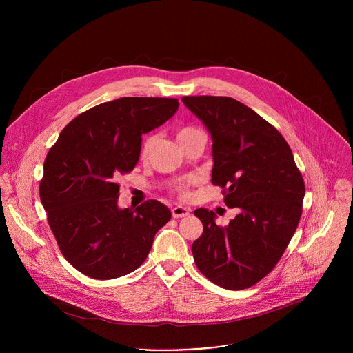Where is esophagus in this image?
I'll list each match as a JSON object with an SVG mask.
<instances>
[{
  "mask_svg": "<svg viewBox=\"0 0 353 353\" xmlns=\"http://www.w3.org/2000/svg\"><path fill=\"white\" fill-rule=\"evenodd\" d=\"M172 215H173V218H185V216L190 215V208L177 205L172 210Z\"/></svg>",
  "mask_w": 353,
  "mask_h": 353,
  "instance_id": "34e87169",
  "label": "esophagus"
}]
</instances>
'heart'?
Instances as JSON below:
<instances>
[{
	"label": "heart",
	"mask_w": 353,
	"mask_h": 353,
	"mask_svg": "<svg viewBox=\"0 0 353 353\" xmlns=\"http://www.w3.org/2000/svg\"><path fill=\"white\" fill-rule=\"evenodd\" d=\"M195 131H198V128H195V127H181V128L177 131V141L183 139L184 137H187V135H190V134H192V132H195ZM149 145H150V138L145 139V142L142 143V148H141V158H142V159L146 158V155H148ZM195 183H196V179H195V177H192V176H191V177H187L184 181L179 183V184L174 187V192H176L181 199H188V196H190V187L194 185Z\"/></svg>",
	"instance_id": "heart-1"
}]
</instances>
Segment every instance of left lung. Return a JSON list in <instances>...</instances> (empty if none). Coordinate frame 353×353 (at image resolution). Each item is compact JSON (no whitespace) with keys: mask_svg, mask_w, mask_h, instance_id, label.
Segmentation results:
<instances>
[{"mask_svg":"<svg viewBox=\"0 0 353 353\" xmlns=\"http://www.w3.org/2000/svg\"><path fill=\"white\" fill-rule=\"evenodd\" d=\"M181 100L208 128L211 181L237 210L228 226L215 223L214 211H194L204 226L191 247L194 261L218 286L250 288L275 268L299 225L303 177L285 138L254 110L226 96Z\"/></svg>","mask_w":353,"mask_h":353,"instance_id":"1","label":"left lung"}]
</instances>
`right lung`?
<instances>
[{
  "label": "right lung",
  "instance_id": "obj_1",
  "mask_svg": "<svg viewBox=\"0 0 353 353\" xmlns=\"http://www.w3.org/2000/svg\"><path fill=\"white\" fill-rule=\"evenodd\" d=\"M177 109V99L120 97L77 116L50 148L40 199L63 256L86 276L135 271L170 221V210L157 199L120 210L117 180L135 168L142 134Z\"/></svg>",
  "mask_w": 353,
  "mask_h": 353
}]
</instances>
